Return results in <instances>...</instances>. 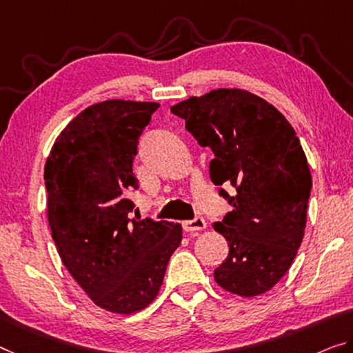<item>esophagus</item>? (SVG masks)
<instances>
[{"instance_id": "obj_1", "label": "esophagus", "mask_w": 353, "mask_h": 353, "mask_svg": "<svg viewBox=\"0 0 353 353\" xmlns=\"http://www.w3.org/2000/svg\"><path fill=\"white\" fill-rule=\"evenodd\" d=\"M205 227H207V222H205L203 218H200V216H197V218H194L191 221H184L183 222V229L184 232H200L203 230Z\"/></svg>"}]
</instances>
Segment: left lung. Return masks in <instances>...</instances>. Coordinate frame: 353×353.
I'll return each instance as SVG.
<instances>
[{
	"instance_id": "left-lung-1",
	"label": "left lung",
	"mask_w": 353,
	"mask_h": 353,
	"mask_svg": "<svg viewBox=\"0 0 353 353\" xmlns=\"http://www.w3.org/2000/svg\"><path fill=\"white\" fill-rule=\"evenodd\" d=\"M170 110L214 159L210 176L216 186H233L221 195L233 207L214 222L229 245L214 281L233 295H262L289 271L305 236L312 188L300 139L274 105L240 88L191 96Z\"/></svg>"
}]
</instances>
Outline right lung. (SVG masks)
<instances>
[{
	"label": "right lung",
	"mask_w": 353,
	"mask_h": 353,
	"mask_svg": "<svg viewBox=\"0 0 353 353\" xmlns=\"http://www.w3.org/2000/svg\"><path fill=\"white\" fill-rule=\"evenodd\" d=\"M158 102L108 99L72 118L46 161L47 218L59 257L96 306L134 314L154 301L181 224L132 218L139 137Z\"/></svg>",
	"instance_id": "1"
}]
</instances>
